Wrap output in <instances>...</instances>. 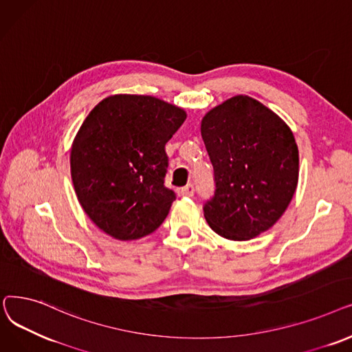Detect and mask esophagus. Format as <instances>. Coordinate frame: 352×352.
<instances>
[{
  "label": "esophagus",
  "mask_w": 352,
  "mask_h": 352,
  "mask_svg": "<svg viewBox=\"0 0 352 352\" xmlns=\"http://www.w3.org/2000/svg\"><path fill=\"white\" fill-rule=\"evenodd\" d=\"M193 193H195V186L192 185V183H189V185H186L185 188L180 189V195L185 196V197H190V196H193Z\"/></svg>",
  "instance_id": "1"
}]
</instances>
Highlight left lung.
<instances>
[{"mask_svg": "<svg viewBox=\"0 0 352 352\" xmlns=\"http://www.w3.org/2000/svg\"><path fill=\"white\" fill-rule=\"evenodd\" d=\"M200 133L216 182L206 222L229 241L256 238L279 221L298 186L292 130L258 100L238 94L204 116Z\"/></svg>", "mask_w": 352, "mask_h": 352, "instance_id": "obj_1", "label": "left lung"}]
</instances>
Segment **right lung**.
<instances>
[{
  "instance_id": "obj_1",
  "label": "right lung",
  "mask_w": 352,
  "mask_h": 352,
  "mask_svg": "<svg viewBox=\"0 0 352 352\" xmlns=\"http://www.w3.org/2000/svg\"><path fill=\"white\" fill-rule=\"evenodd\" d=\"M186 116L153 96L113 94L80 126L70 153L74 190L90 221L113 239H140L166 219L175 193L163 185L164 144Z\"/></svg>"
}]
</instances>
